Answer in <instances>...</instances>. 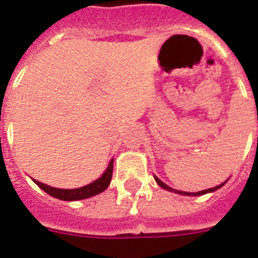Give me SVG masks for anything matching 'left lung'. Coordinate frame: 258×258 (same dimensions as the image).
I'll list each match as a JSON object with an SVG mask.
<instances>
[{
	"label": "left lung",
	"instance_id": "obj_1",
	"mask_svg": "<svg viewBox=\"0 0 258 258\" xmlns=\"http://www.w3.org/2000/svg\"><path fill=\"white\" fill-rule=\"evenodd\" d=\"M156 179V182L159 183V186H161L162 189H165V190H169V191H173V192H177V194H182V196H203V194H207V192H211V191H215V190H218L219 187H222L224 183H222V185L219 186H215V187H211V189H207V190H202V191H198V192H187V191H179V190H174L172 189V187H169L168 185H165V183L162 182V181H160L157 177H155Z\"/></svg>",
	"mask_w": 258,
	"mask_h": 258
}]
</instances>
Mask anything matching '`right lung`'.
Returning <instances> with one entry per match:
<instances>
[{"label":"right lung","instance_id":"add662e5","mask_svg":"<svg viewBox=\"0 0 258 258\" xmlns=\"http://www.w3.org/2000/svg\"><path fill=\"white\" fill-rule=\"evenodd\" d=\"M112 162H114V160L110 161L107 169L105 170V173H103L102 176L99 177L98 179H96L94 182L89 183V185L79 187V189H57V187H52V186L39 182L36 179H32V181H34L40 189L44 190L47 194L55 197V198L61 199V201H80V199L90 198V197L93 196H97V194L105 191V190L107 189V186L111 182Z\"/></svg>","mask_w":258,"mask_h":258}]
</instances>
